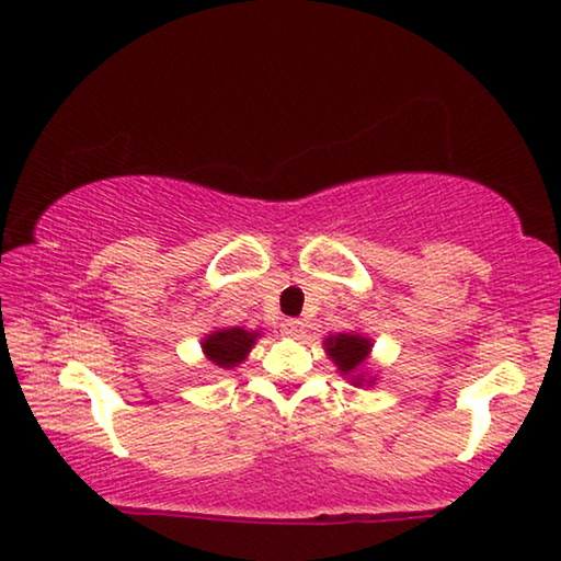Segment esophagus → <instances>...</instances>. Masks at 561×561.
<instances>
[{"label":"esophagus","instance_id":"esophagus-1","mask_svg":"<svg viewBox=\"0 0 561 561\" xmlns=\"http://www.w3.org/2000/svg\"><path fill=\"white\" fill-rule=\"evenodd\" d=\"M282 332L287 334V337H302V334H305V322L302 320H284L282 322Z\"/></svg>","mask_w":561,"mask_h":561}]
</instances>
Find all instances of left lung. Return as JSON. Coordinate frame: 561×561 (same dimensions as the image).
Returning <instances> with one entry per match:
<instances>
[{"label": "left lung", "mask_w": 561, "mask_h": 561, "mask_svg": "<svg viewBox=\"0 0 561 561\" xmlns=\"http://www.w3.org/2000/svg\"><path fill=\"white\" fill-rule=\"evenodd\" d=\"M324 353H328L330 360L337 367L342 378L350 380V386L370 388L375 378L367 370V360H370L373 353V340L365 337L360 332H340V334H328L322 340Z\"/></svg>", "instance_id": "left-lung-1"}]
</instances>
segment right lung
<instances>
[{"label": "right lung", "instance_id": "obj_1", "mask_svg": "<svg viewBox=\"0 0 561 561\" xmlns=\"http://www.w3.org/2000/svg\"><path fill=\"white\" fill-rule=\"evenodd\" d=\"M259 337H262V330L221 328L208 332L201 340V350H204V357L208 363L221 367V370H231V367H239L247 360V355L252 353Z\"/></svg>", "mask_w": 561, "mask_h": 561}]
</instances>
